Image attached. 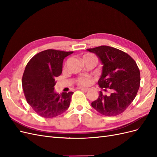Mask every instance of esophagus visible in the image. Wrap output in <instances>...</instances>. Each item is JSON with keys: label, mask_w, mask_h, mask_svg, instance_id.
<instances>
[{"label": "esophagus", "mask_w": 157, "mask_h": 157, "mask_svg": "<svg viewBox=\"0 0 157 157\" xmlns=\"http://www.w3.org/2000/svg\"><path fill=\"white\" fill-rule=\"evenodd\" d=\"M80 90H81L82 91L85 92H88V91H89V90H90V88H80Z\"/></svg>", "instance_id": "1"}]
</instances>
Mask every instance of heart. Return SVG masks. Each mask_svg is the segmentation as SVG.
Here are the masks:
<instances>
[{
    "mask_svg": "<svg viewBox=\"0 0 157 157\" xmlns=\"http://www.w3.org/2000/svg\"><path fill=\"white\" fill-rule=\"evenodd\" d=\"M83 61L85 63L88 62H94L95 63H97L98 58L97 57L93 54L87 53L83 55L82 56ZM94 78L88 75H82L80 76L77 79V83L78 86H89L93 82Z\"/></svg>",
    "mask_w": 157,
    "mask_h": 157,
    "instance_id": "1",
    "label": "heart"
}]
</instances>
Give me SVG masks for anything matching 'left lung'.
Here are the masks:
<instances>
[{
    "label": "left lung",
    "mask_w": 157,
    "mask_h": 157,
    "mask_svg": "<svg viewBox=\"0 0 157 157\" xmlns=\"http://www.w3.org/2000/svg\"><path fill=\"white\" fill-rule=\"evenodd\" d=\"M88 51L96 54L103 63L102 74L98 84L101 91L92 102L94 109L103 115L117 116L124 112L136 98L140 86V72L135 60L126 52L113 47L100 46Z\"/></svg>",
    "instance_id": "8db88e82"
}]
</instances>
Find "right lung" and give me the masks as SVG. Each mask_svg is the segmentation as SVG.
Instances as JSON below:
<instances>
[{
  "instance_id": "add662e5",
  "label": "right lung",
  "mask_w": 157,
  "mask_h": 157,
  "mask_svg": "<svg viewBox=\"0 0 157 157\" xmlns=\"http://www.w3.org/2000/svg\"><path fill=\"white\" fill-rule=\"evenodd\" d=\"M73 52L53 49L42 51L27 63L22 77L27 102L36 113L44 118L60 115L69 108L72 92H54L56 78L62 73L63 61Z\"/></svg>"
}]
</instances>
